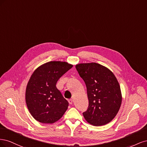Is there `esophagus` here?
<instances>
[{
	"label": "esophagus",
	"instance_id": "obj_1",
	"mask_svg": "<svg viewBox=\"0 0 147 147\" xmlns=\"http://www.w3.org/2000/svg\"><path fill=\"white\" fill-rule=\"evenodd\" d=\"M68 102H69V103L70 104H73V100L72 99H69Z\"/></svg>",
	"mask_w": 147,
	"mask_h": 147
}]
</instances>
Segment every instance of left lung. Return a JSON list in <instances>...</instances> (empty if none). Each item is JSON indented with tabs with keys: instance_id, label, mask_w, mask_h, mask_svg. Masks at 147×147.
I'll return each mask as SVG.
<instances>
[{
	"instance_id": "left-lung-1",
	"label": "left lung",
	"mask_w": 147,
	"mask_h": 147,
	"mask_svg": "<svg viewBox=\"0 0 147 147\" xmlns=\"http://www.w3.org/2000/svg\"><path fill=\"white\" fill-rule=\"evenodd\" d=\"M86 84L88 108L83 113L86 121L93 126H103L115 117L121 107L122 95L119 84L113 73L96 63L75 65Z\"/></svg>"
}]
</instances>
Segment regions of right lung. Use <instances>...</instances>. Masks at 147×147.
<instances>
[{
  "mask_svg": "<svg viewBox=\"0 0 147 147\" xmlns=\"http://www.w3.org/2000/svg\"><path fill=\"white\" fill-rule=\"evenodd\" d=\"M73 67L63 61L39 66L31 75L26 90V102L31 115L40 123L51 124L63 116L69 102L57 90L58 80Z\"/></svg>",
  "mask_w": 147,
  "mask_h": 147,
  "instance_id": "obj_1",
  "label": "right lung"
}]
</instances>
